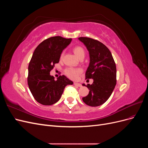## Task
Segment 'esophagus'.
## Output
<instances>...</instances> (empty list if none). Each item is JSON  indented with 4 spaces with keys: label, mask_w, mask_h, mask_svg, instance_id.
<instances>
[{
    "label": "esophagus",
    "mask_w": 148,
    "mask_h": 148,
    "mask_svg": "<svg viewBox=\"0 0 148 148\" xmlns=\"http://www.w3.org/2000/svg\"><path fill=\"white\" fill-rule=\"evenodd\" d=\"M74 85L76 86H78V87H81L82 86V84L78 83H76V82L74 83Z\"/></svg>",
    "instance_id": "34e87169"
}]
</instances>
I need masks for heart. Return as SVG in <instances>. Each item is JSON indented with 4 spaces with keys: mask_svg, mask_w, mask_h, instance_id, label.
Here are the masks:
<instances>
[{
    "mask_svg": "<svg viewBox=\"0 0 148 148\" xmlns=\"http://www.w3.org/2000/svg\"><path fill=\"white\" fill-rule=\"evenodd\" d=\"M73 51L74 52L75 54L77 56L78 58H81L84 57L85 51L83 47L81 46H75L73 47ZM64 56V52H62L60 55V58L62 59ZM82 70L80 69H75L72 67H69L65 70V73L67 77L71 79H75L78 77V76L82 73Z\"/></svg>",
    "mask_w": 148,
    "mask_h": 148,
    "instance_id": "1",
    "label": "heart"
}]
</instances>
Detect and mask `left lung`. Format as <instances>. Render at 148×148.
<instances>
[{"label":"left lung","mask_w":148,"mask_h":148,"mask_svg":"<svg viewBox=\"0 0 148 148\" xmlns=\"http://www.w3.org/2000/svg\"><path fill=\"white\" fill-rule=\"evenodd\" d=\"M78 39L86 46L90 57L85 78L93 79L92 84L86 85L89 94L82 99L88 106H99L109 99L116 85L117 69L115 61L109 49L100 41L86 37ZM83 85L86 86L84 84Z\"/></svg>","instance_id":"left-lung-1"}]
</instances>
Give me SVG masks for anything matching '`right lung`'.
<instances>
[{"mask_svg":"<svg viewBox=\"0 0 148 148\" xmlns=\"http://www.w3.org/2000/svg\"><path fill=\"white\" fill-rule=\"evenodd\" d=\"M71 39L61 36L47 38L36 48L28 65V84L33 96L38 102L51 106L60 99L66 85L73 82L65 76H59L57 80L50 71L59 62L64 49Z\"/></svg>","mask_w":148,"mask_h":148,"instance_id":"obj_1","label":"right lung"}]
</instances>
